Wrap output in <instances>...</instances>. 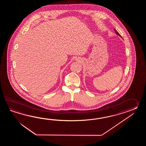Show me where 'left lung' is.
<instances>
[{"label": "left lung", "instance_id": "obj_1", "mask_svg": "<svg viewBox=\"0 0 146 146\" xmlns=\"http://www.w3.org/2000/svg\"><path fill=\"white\" fill-rule=\"evenodd\" d=\"M114 30H115V32H116V34H117V35H118L119 36H121V35L119 34V33H118L117 31H116V30H115V29H114Z\"/></svg>", "mask_w": 146, "mask_h": 146}]
</instances>
